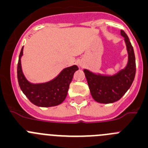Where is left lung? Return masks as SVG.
Segmentation results:
<instances>
[{"instance_id": "obj_1", "label": "left lung", "mask_w": 148, "mask_h": 148, "mask_svg": "<svg viewBox=\"0 0 148 148\" xmlns=\"http://www.w3.org/2000/svg\"><path fill=\"white\" fill-rule=\"evenodd\" d=\"M121 35L125 38L128 54V61L125 69L112 76L97 74L84 69L90 94L94 100L99 103H113L120 99L134 82L136 74L134 48L123 30H121Z\"/></svg>"}]
</instances>
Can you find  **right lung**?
<instances>
[{
    "label": "right lung",
    "instance_id": "add662e5",
    "mask_svg": "<svg viewBox=\"0 0 148 148\" xmlns=\"http://www.w3.org/2000/svg\"><path fill=\"white\" fill-rule=\"evenodd\" d=\"M21 49L18 64V79L20 88L30 102L40 107H52L58 106L66 99L69 88V85L74 77V74L78 70L77 66H72L64 69L49 82L44 83L33 84L29 82L25 77L21 68Z\"/></svg>",
    "mask_w": 148,
    "mask_h": 148
}]
</instances>
